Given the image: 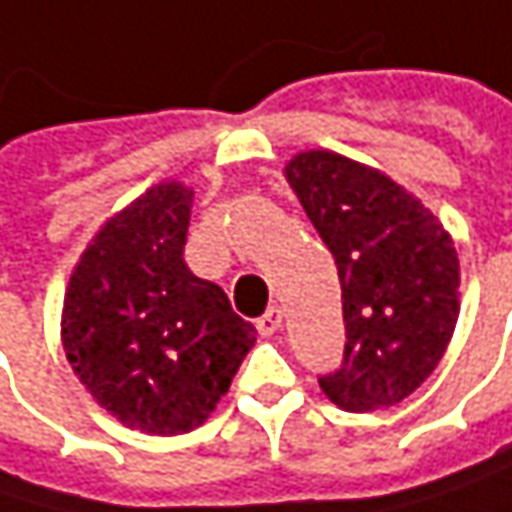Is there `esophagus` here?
<instances>
[{
    "label": "esophagus",
    "instance_id": "obj_1",
    "mask_svg": "<svg viewBox=\"0 0 512 512\" xmlns=\"http://www.w3.org/2000/svg\"><path fill=\"white\" fill-rule=\"evenodd\" d=\"M281 324H284V313L278 307H269L263 316L257 318V333L260 336H275L281 330Z\"/></svg>",
    "mask_w": 512,
    "mask_h": 512
}]
</instances>
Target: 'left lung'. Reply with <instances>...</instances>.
I'll use <instances>...</instances> for the list:
<instances>
[{
  "instance_id": "left-lung-1",
  "label": "left lung",
  "mask_w": 512,
  "mask_h": 512,
  "mask_svg": "<svg viewBox=\"0 0 512 512\" xmlns=\"http://www.w3.org/2000/svg\"><path fill=\"white\" fill-rule=\"evenodd\" d=\"M339 266L345 353L321 391L347 411L403 403L437 368L458 321V255L420 199L345 156L310 150L286 165Z\"/></svg>"
}]
</instances>
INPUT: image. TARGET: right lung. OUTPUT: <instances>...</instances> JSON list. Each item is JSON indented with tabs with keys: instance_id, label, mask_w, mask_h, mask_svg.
I'll list each match as a JSON object with an SVG mask.
<instances>
[{
	"instance_id": "right-lung-1",
	"label": "right lung",
	"mask_w": 512,
	"mask_h": 512,
	"mask_svg": "<svg viewBox=\"0 0 512 512\" xmlns=\"http://www.w3.org/2000/svg\"><path fill=\"white\" fill-rule=\"evenodd\" d=\"M194 191L167 182L109 220L63 304V347L89 394L147 435L202 426L257 330L185 266Z\"/></svg>"
}]
</instances>
